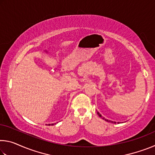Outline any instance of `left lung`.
Segmentation results:
<instances>
[{
    "mask_svg": "<svg viewBox=\"0 0 155 155\" xmlns=\"http://www.w3.org/2000/svg\"><path fill=\"white\" fill-rule=\"evenodd\" d=\"M97 114H98V115H99V116L100 117H102V118H103V120H106V121H107V122H111V121H110V120H107V119H105V118H104V117H102V115H101V114H100V113L99 112H97ZM112 123H115H115H116V122H111ZM117 123H119V122H117Z\"/></svg>",
    "mask_w": 155,
    "mask_h": 155,
    "instance_id": "8db88e82",
    "label": "left lung"
}]
</instances>
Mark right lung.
<instances>
[{
	"label": "right lung",
	"instance_id": "obj_1",
	"mask_svg": "<svg viewBox=\"0 0 155 155\" xmlns=\"http://www.w3.org/2000/svg\"><path fill=\"white\" fill-rule=\"evenodd\" d=\"M48 125H51V124H48ZM51 125H53V124H51Z\"/></svg>",
	"mask_w": 155,
	"mask_h": 155
}]
</instances>
